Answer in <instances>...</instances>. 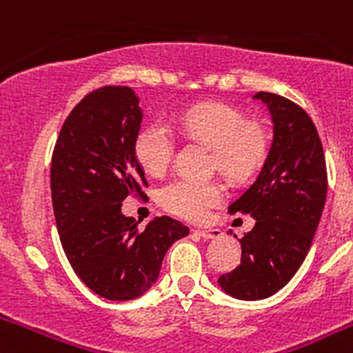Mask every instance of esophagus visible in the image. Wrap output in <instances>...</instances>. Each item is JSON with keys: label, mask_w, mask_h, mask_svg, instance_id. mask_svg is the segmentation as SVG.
Masks as SVG:
<instances>
[{"label": "esophagus", "mask_w": 353, "mask_h": 353, "mask_svg": "<svg viewBox=\"0 0 353 353\" xmlns=\"http://www.w3.org/2000/svg\"><path fill=\"white\" fill-rule=\"evenodd\" d=\"M194 233L201 236V239H207V240L221 239V236H223L221 230H194Z\"/></svg>", "instance_id": "esophagus-1"}]
</instances>
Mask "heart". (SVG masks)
I'll list each match as a JSON object with an SVG mask.
<instances>
[{
  "label": "heart",
  "instance_id": "obj_1",
  "mask_svg": "<svg viewBox=\"0 0 353 353\" xmlns=\"http://www.w3.org/2000/svg\"><path fill=\"white\" fill-rule=\"evenodd\" d=\"M189 136L212 146L214 166L230 176H245L261 162L267 138L258 125L248 123L239 109L228 104H199L179 117ZM173 132L164 121H152L138 130L134 154L145 171L162 174L173 159ZM226 198V189L217 180L176 179L161 191L162 207L187 221H203L212 208Z\"/></svg>",
  "mask_w": 353,
  "mask_h": 353
}]
</instances>
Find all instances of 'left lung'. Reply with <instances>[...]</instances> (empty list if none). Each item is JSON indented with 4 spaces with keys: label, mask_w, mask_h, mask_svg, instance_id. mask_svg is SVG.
<instances>
[{
    "label": "left lung",
    "mask_w": 353,
    "mask_h": 353,
    "mask_svg": "<svg viewBox=\"0 0 353 353\" xmlns=\"http://www.w3.org/2000/svg\"><path fill=\"white\" fill-rule=\"evenodd\" d=\"M274 123V139L258 179L230 214H249L254 228L240 239L242 258L219 277L228 295L261 301L288 285L310 251L327 198L322 141L310 114L285 97L258 92Z\"/></svg>",
    "instance_id": "obj_1"
}]
</instances>
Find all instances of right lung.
<instances>
[{"mask_svg":"<svg viewBox=\"0 0 353 353\" xmlns=\"http://www.w3.org/2000/svg\"><path fill=\"white\" fill-rule=\"evenodd\" d=\"M141 120L132 88L102 86L72 109L52 152L51 196L63 251L81 281L109 301L152 288L168 249L189 235L168 215L139 228L121 214L127 196L146 198L134 154Z\"/></svg>","mask_w":353,"mask_h":353,"instance_id":"obj_1","label":"right lung"}]
</instances>
